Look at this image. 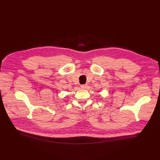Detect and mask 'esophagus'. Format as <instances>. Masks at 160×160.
Wrapping results in <instances>:
<instances>
[{
  "label": "esophagus",
  "mask_w": 160,
  "mask_h": 160,
  "mask_svg": "<svg viewBox=\"0 0 160 160\" xmlns=\"http://www.w3.org/2000/svg\"><path fill=\"white\" fill-rule=\"evenodd\" d=\"M80 87L82 88V89H86L87 87V84H82V85L80 86Z\"/></svg>",
  "instance_id": "esophagus-1"
}]
</instances>
